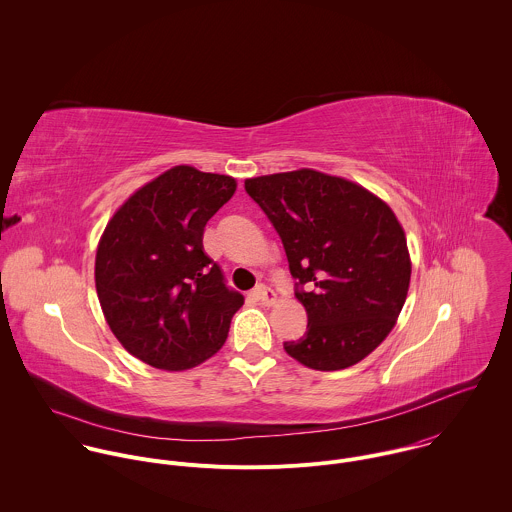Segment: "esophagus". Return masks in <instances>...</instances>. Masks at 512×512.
<instances>
[{
	"mask_svg": "<svg viewBox=\"0 0 512 512\" xmlns=\"http://www.w3.org/2000/svg\"><path fill=\"white\" fill-rule=\"evenodd\" d=\"M252 295H254L258 301H262L264 305L276 303V292H274L272 288H268V286H256Z\"/></svg>",
	"mask_w": 512,
	"mask_h": 512,
	"instance_id": "34e87169",
	"label": "esophagus"
}]
</instances>
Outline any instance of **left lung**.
<instances>
[{"label":"left lung","instance_id":"1","mask_svg":"<svg viewBox=\"0 0 512 512\" xmlns=\"http://www.w3.org/2000/svg\"><path fill=\"white\" fill-rule=\"evenodd\" d=\"M282 238L307 331L286 353L313 370L357 365L392 331L410 286L406 236L365 187L313 169L244 181Z\"/></svg>","mask_w":512,"mask_h":512}]
</instances>
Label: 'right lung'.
<instances>
[{
    "mask_svg": "<svg viewBox=\"0 0 512 512\" xmlns=\"http://www.w3.org/2000/svg\"><path fill=\"white\" fill-rule=\"evenodd\" d=\"M234 191L228 175L177 165L106 224L94 266L98 299L116 339L147 365L193 368L224 345L244 297L205 254L203 232Z\"/></svg>",
    "mask_w": 512,
    "mask_h": 512,
    "instance_id": "1",
    "label": "right lung"
}]
</instances>
